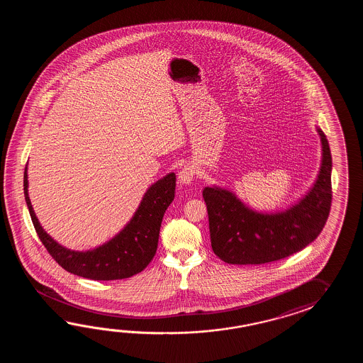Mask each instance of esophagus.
Segmentation results:
<instances>
[{"label": "esophagus", "instance_id": "1", "mask_svg": "<svg viewBox=\"0 0 363 363\" xmlns=\"http://www.w3.org/2000/svg\"><path fill=\"white\" fill-rule=\"evenodd\" d=\"M196 175V169L192 164H184V167L179 171L178 179L180 184H191Z\"/></svg>", "mask_w": 363, "mask_h": 363}]
</instances>
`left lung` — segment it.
I'll return each instance as SVG.
<instances>
[{"mask_svg": "<svg viewBox=\"0 0 363 363\" xmlns=\"http://www.w3.org/2000/svg\"><path fill=\"white\" fill-rule=\"evenodd\" d=\"M322 140L323 158L313 189L297 205L277 214L247 208L225 189L202 192L206 202L211 247L231 264H262L283 259L308 247L323 230L332 202V157L328 140Z\"/></svg>", "mask_w": 363, "mask_h": 363, "instance_id": "1", "label": "left lung"}]
</instances>
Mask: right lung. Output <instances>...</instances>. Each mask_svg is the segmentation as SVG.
Instances as JSON below:
<instances>
[{
  "label": "right lung",
  "instance_id": "obj_1",
  "mask_svg": "<svg viewBox=\"0 0 363 363\" xmlns=\"http://www.w3.org/2000/svg\"><path fill=\"white\" fill-rule=\"evenodd\" d=\"M174 172L147 189L131 222L114 239L88 252H74L55 242L40 225L28 197L27 167L24 169V197L32 223L43 245L62 269L92 280H118L139 274L153 259L163 214L175 196Z\"/></svg>",
  "mask_w": 363,
  "mask_h": 363
}]
</instances>
